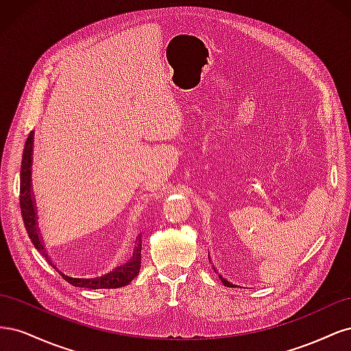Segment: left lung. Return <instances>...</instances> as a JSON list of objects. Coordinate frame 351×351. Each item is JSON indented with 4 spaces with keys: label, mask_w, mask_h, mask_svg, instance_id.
<instances>
[{
    "label": "left lung",
    "mask_w": 351,
    "mask_h": 351,
    "mask_svg": "<svg viewBox=\"0 0 351 351\" xmlns=\"http://www.w3.org/2000/svg\"><path fill=\"white\" fill-rule=\"evenodd\" d=\"M208 258H209V256H208ZM214 271H215V268H214ZM215 272H217V271H215ZM217 274H218V272H217ZM218 277H219V280L222 281V284H224L226 287H236L234 284H232V282H230L228 280H226V278H222V275H221V274H218Z\"/></svg>",
    "instance_id": "left-lung-1"
}]
</instances>
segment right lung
<instances>
[{
	"label": "right lung",
	"instance_id": "right-lung-1",
	"mask_svg": "<svg viewBox=\"0 0 351 351\" xmlns=\"http://www.w3.org/2000/svg\"><path fill=\"white\" fill-rule=\"evenodd\" d=\"M32 152H34V132H30L23 149L22 158V171H20V209H22V217L27 234L34 243L38 252L54 268L62 278L69 281L74 287H84V289H120V287L129 285L141 271L142 263V234L136 237L130 250L127 252L124 258L117 261L108 269L102 274L93 275V277H71L62 272L57 265L52 262L47 249L44 247V240L40 237L38 228V215L34 193H32Z\"/></svg>",
	"mask_w": 351,
	"mask_h": 351
}]
</instances>
